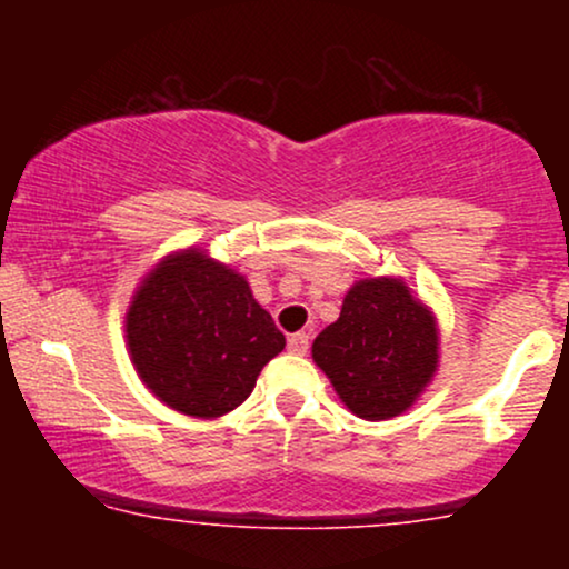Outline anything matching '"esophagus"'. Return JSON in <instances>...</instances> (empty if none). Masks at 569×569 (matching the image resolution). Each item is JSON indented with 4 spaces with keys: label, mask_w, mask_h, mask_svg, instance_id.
I'll return each mask as SVG.
<instances>
[{
    "label": "esophagus",
    "mask_w": 569,
    "mask_h": 569,
    "mask_svg": "<svg viewBox=\"0 0 569 569\" xmlns=\"http://www.w3.org/2000/svg\"><path fill=\"white\" fill-rule=\"evenodd\" d=\"M307 348H310V337L305 331H297V335L289 337V350L297 352V356H305Z\"/></svg>",
    "instance_id": "1"
}]
</instances>
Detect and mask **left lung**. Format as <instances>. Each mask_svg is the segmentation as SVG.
I'll return each mask as SVG.
<instances>
[{"label":"left lung","instance_id":"obj_1","mask_svg":"<svg viewBox=\"0 0 569 569\" xmlns=\"http://www.w3.org/2000/svg\"><path fill=\"white\" fill-rule=\"evenodd\" d=\"M439 358L433 310L396 276L356 280L337 321L312 342V361L339 401L371 422L415 407L433 382Z\"/></svg>","mask_w":569,"mask_h":569}]
</instances>
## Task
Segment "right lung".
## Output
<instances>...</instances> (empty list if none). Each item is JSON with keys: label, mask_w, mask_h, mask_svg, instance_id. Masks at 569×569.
Masks as SVG:
<instances>
[{"label": "right lung", "mask_w": 569, "mask_h": 569, "mask_svg": "<svg viewBox=\"0 0 569 569\" xmlns=\"http://www.w3.org/2000/svg\"><path fill=\"white\" fill-rule=\"evenodd\" d=\"M126 345L158 401L217 420L251 396L286 337L253 299L243 272L189 246L162 257L126 310Z\"/></svg>", "instance_id": "add662e5"}]
</instances>
